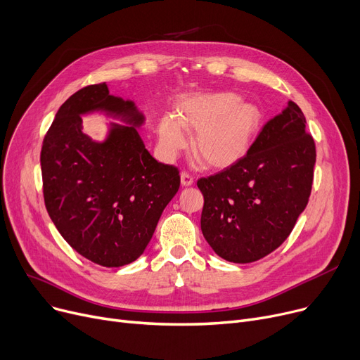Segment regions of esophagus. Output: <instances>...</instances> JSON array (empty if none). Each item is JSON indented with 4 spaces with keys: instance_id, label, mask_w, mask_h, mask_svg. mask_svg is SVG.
Segmentation results:
<instances>
[{
    "instance_id": "esophagus-1",
    "label": "esophagus",
    "mask_w": 360,
    "mask_h": 360,
    "mask_svg": "<svg viewBox=\"0 0 360 360\" xmlns=\"http://www.w3.org/2000/svg\"><path fill=\"white\" fill-rule=\"evenodd\" d=\"M181 184H182V186H191L194 184V178L190 174L182 172L181 174Z\"/></svg>"
}]
</instances>
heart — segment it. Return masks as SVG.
Returning <instances> with one entry per match:
<instances>
[{
    "instance_id": "1",
    "label": "heart",
    "mask_w": 360,
    "mask_h": 360,
    "mask_svg": "<svg viewBox=\"0 0 360 360\" xmlns=\"http://www.w3.org/2000/svg\"><path fill=\"white\" fill-rule=\"evenodd\" d=\"M262 125L258 105L245 102L232 91L201 93L184 98L176 117L165 115L159 122V141L166 156L186 146L185 131H197L194 153L213 169L240 162L250 151Z\"/></svg>"
}]
</instances>
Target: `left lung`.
<instances>
[{
	"label": "left lung",
	"mask_w": 360,
	"mask_h": 360,
	"mask_svg": "<svg viewBox=\"0 0 360 360\" xmlns=\"http://www.w3.org/2000/svg\"><path fill=\"white\" fill-rule=\"evenodd\" d=\"M300 108L288 106L269 121L240 162L201 178V231L226 261L254 262L288 239L308 204L315 143Z\"/></svg>",
	"instance_id": "1"
}]
</instances>
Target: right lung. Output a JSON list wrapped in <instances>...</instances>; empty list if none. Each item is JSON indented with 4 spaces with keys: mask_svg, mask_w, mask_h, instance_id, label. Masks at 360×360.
<instances>
[{
    "mask_svg": "<svg viewBox=\"0 0 360 360\" xmlns=\"http://www.w3.org/2000/svg\"><path fill=\"white\" fill-rule=\"evenodd\" d=\"M99 112L107 137L82 132V116ZM146 122L136 103L109 94L105 83L75 91L58 109L44 139L41 167L45 205L72 250L103 267H122L147 248L179 170L159 163L139 134Z\"/></svg>",
    "mask_w": 360,
    "mask_h": 360,
    "instance_id": "right-lung-1",
    "label": "right lung"
}]
</instances>
